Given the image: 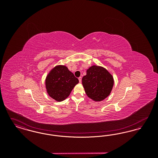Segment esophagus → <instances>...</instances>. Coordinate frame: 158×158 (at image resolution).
Masks as SVG:
<instances>
[{"label":"esophagus","instance_id":"34e87169","mask_svg":"<svg viewBox=\"0 0 158 158\" xmlns=\"http://www.w3.org/2000/svg\"><path fill=\"white\" fill-rule=\"evenodd\" d=\"M78 79H79V82L81 83L82 82V77H79V78H78Z\"/></svg>","mask_w":158,"mask_h":158}]
</instances>
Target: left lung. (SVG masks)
Returning a JSON list of instances; mask_svg holds the SVG:
<instances>
[{
	"label": "left lung",
	"mask_w": 158,
	"mask_h": 158,
	"mask_svg": "<svg viewBox=\"0 0 158 158\" xmlns=\"http://www.w3.org/2000/svg\"><path fill=\"white\" fill-rule=\"evenodd\" d=\"M82 85L89 98L95 101H101L110 94L114 79L104 68L92 66L86 70V75L83 77Z\"/></svg>",
	"instance_id": "8db88e82"
}]
</instances>
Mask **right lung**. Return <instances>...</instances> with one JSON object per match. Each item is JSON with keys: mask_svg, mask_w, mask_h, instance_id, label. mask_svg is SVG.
Returning <instances> with one entry per match:
<instances>
[{"mask_svg": "<svg viewBox=\"0 0 158 158\" xmlns=\"http://www.w3.org/2000/svg\"><path fill=\"white\" fill-rule=\"evenodd\" d=\"M79 80L68 68L57 66L52 70L45 79L48 94L58 102L68 98Z\"/></svg>", "mask_w": 158, "mask_h": 158, "instance_id": "1", "label": "right lung"}]
</instances>
